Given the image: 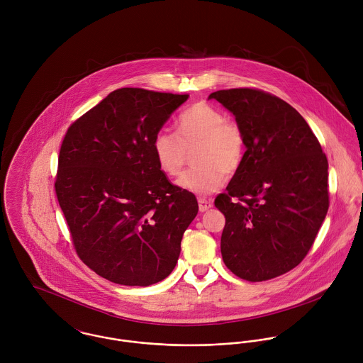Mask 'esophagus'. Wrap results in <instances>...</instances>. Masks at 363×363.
<instances>
[{
    "label": "esophagus",
    "instance_id": "34e87169",
    "mask_svg": "<svg viewBox=\"0 0 363 363\" xmlns=\"http://www.w3.org/2000/svg\"><path fill=\"white\" fill-rule=\"evenodd\" d=\"M213 207V203L211 200H206V199H200L199 200V208L201 212H206L208 209Z\"/></svg>",
    "mask_w": 363,
    "mask_h": 363
}]
</instances>
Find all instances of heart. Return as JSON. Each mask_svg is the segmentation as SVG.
<instances>
[{
	"label": "heart",
	"instance_id": "1",
	"mask_svg": "<svg viewBox=\"0 0 363 363\" xmlns=\"http://www.w3.org/2000/svg\"><path fill=\"white\" fill-rule=\"evenodd\" d=\"M177 135L162 130L152 140V152L159 169L176 177L194 150V167L177 184L183 190L206 196L219 190L235 174L245 159L246 140L242 128L206 102L191 104L177 120Z\"/></svg>",
	"mask_w": 363,
	"mask_h": 363
}]
</instances>
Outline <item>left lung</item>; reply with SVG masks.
Segmentation results:
<instances>
[{"mask_svg": "<svg viewBox=\"0 0 363 363\" xmlns=\"http://www.w3.org/2000/svg\"><path fill=\"white\" fill-rule=\"evenodd\" d=\"M242 128L240 169L215 199L226 219L220 253L239 278L259 282L295 268L328 211V162L306 120L282 99L257 89L216 91Z\"/></svg>", "mask_w": 363, "mask_h": 363, "instance_id": "obj_1", "label": "left lung"}]
</instances>
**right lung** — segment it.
<instances>
[{
    "label": "right lung",
    "instance_id": "right-lung-1",
    "mask_svg": "<svg viewBox=\"0 0 363 363\" xmlns=\"http://www.w3.org/2000/svg\"><path fill=\"white\" fill-rule=\"evenodd\" d=\"M189 99L121 88L79 117L58 156L55 194L81 259L110 282L150 286L180 256L193 193L159 169L152 140Z\"/></svg>",
    "mask_w": 363,
    "mask_h": 363
}]
</instances>
